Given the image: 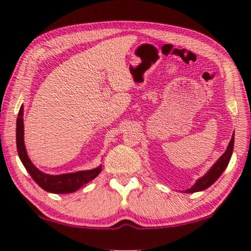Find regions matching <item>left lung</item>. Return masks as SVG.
<instances>
[{
	"instance_id": "left-lung-1",
	"label": "left lung",
	"mask_w": 251,
	"mask_h": 251,
	"mask_svg": "<svg viewBox=\"0 0 251 251\" xmlns=\"http://www.w3.org/2000/svg\"><path fill=\"white\" fill-rule=\"evenodd\" d=\"M234 138L235 136H231V139L228 144L226 151L222 154V157L214 163V166L208 170V172L204 176L200 177V179L195 182V184L191 189L184 191V193H194L199 192V191H203L211 186L214 182H215L218 177L222 176V173L228 166V162L230 160L231 153H233L234 149Z\"/></svg>"
}]
</instances>
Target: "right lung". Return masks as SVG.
Segmentation results:
<instances>
[{
  "mask_svg": "<svg viewBox=\"0 0 251 251\" xmlns=\"http://www.w3.org/2000/svg\"><path fill=\"white\" fill-rule=\"evenodd\" d=\"M23 113L24 108L23 105L18 112V117L16 122V146L17 152L20 156L21 161L28 171L33 180L37 183L40 188L50 193L56 194H65L72 193L79 190L81 186L88 183L91 180L97 177L100 172L102 171V166H100L92 170L78 171L75 173H66V175L59 176H50L47 173H44L36 168L33 162L29 160L27 156L25 144H24V121H23Z\"/></svg>",
  "mask_w": 251,
  "mask_h": 251,
  "instance_id": "add662e5",
  "label": "right lung"
}]
</instances>
